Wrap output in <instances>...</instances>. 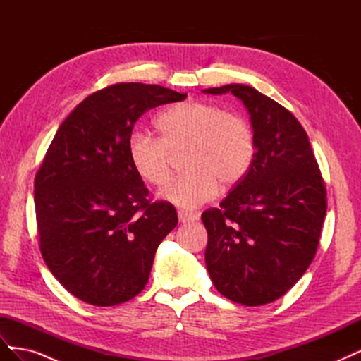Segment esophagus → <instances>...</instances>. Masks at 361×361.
I'll return each mask as SVG.
<instances>
[{"instance_id":"1","label":"esophagus","mask_w":361,"mask_h":361,"mask_svg":"<svg viewBox=\"0 0 361 361\" xmlns=\"http://www.w3.org/2000/svg\"><path fill=\"white\" fill-rule=\"evenodd\" d=\"M178 216H179V221L183 223V224L185 223H194L195 220H197V215L191 214V212H187V211H179Z\"/></svg>"}]
</instances>
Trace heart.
Masks as SVG:
<instances>
[{"mask_svg": "<svg viewBox=\"0 0 361 361\" xmlns=\"http://www.w3.org/2000/svg\"><path fill=\"white\" fill-rule=\"evenodd\" d=\"M159 138L130 135L128 157L138 178L164 187L171 178L170 152L187 147V173L162 191V199L192 209L211 200L218 182L231 188L241 182L255 158V137L244 118L211 102L187 101L170 106L157 118Z\"/></svg>", "mask_w": 361, "mask_h": 361, "instance_id": "obj_1", "label": "heart"}]
</instances>
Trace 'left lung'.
Returning a JSON list of instances; mask_svg holds the SVG:
<instances>
[{"label":"left lung","instance_id":"1","mask_svg":"<svg viewBox=\"0 0 361 361\" xmlns=\"http://www.w3.org/2000/svg\"><path fill=\"white\" fill-rule=\"evenodd\" d=\"M203 93H232L248 110L255 158L220 207L202 214L206 268L216 290L243 305L283 297L318 250L326 192L310 141L295 116L244 84Z\"/></svg>","mask_w":361,"mask_h":361}]
</instances>
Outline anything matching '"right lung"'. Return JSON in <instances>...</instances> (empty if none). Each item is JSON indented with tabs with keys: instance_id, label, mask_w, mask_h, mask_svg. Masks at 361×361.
<instances>
[{
	"instance_id": "right-lung-1",
	"label": "right lung",
	"mask_w": 361,
	"mask_h": 361,
	"mask_svg": "<svg viewBox=\"0 0 361 361\" xmlns=\"http://www.w3.org/2000/svg\"><path fill=\"white\" fill-rule=\"evenodd\" d=\"M185 97L161 85L114 84L76 105L54 137L35 179L40 253L81 301L117 305L147 285L178 214L169 202H150L128 143L146 111Z\"/></svg>"
}]
</instances>
